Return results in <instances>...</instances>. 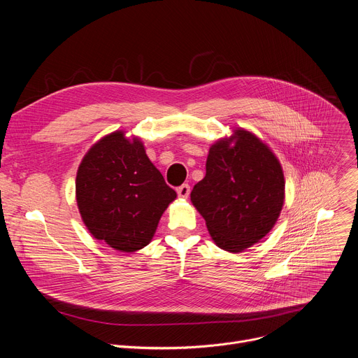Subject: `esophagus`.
Instances as JSON below:
<instances>
[{
  "mask_svg": "<svg viewBox=\"0 0 358 358\" xmlns=\"http://www.w3.org/2000/svg\"><path fill=\"white\" fill-rule=\"evenodd\" d=\"M177 194H178L180 198H184V199L188 198V195H189V185L188 184H182L181 187H178Z\"/></svg>",
  "mask_w": 358,
  "mask_h": 358,
  "instance_id": "obj_1",
  "label": "esophagus"
}]
</instances>
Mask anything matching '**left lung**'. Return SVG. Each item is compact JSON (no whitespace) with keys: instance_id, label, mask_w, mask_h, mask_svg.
Listing matches in <instances>:
<instances>
[{"instance_id":"1","label":"left lung","mask_w":358,"mask_h":358,"mask_svg":"<svg viewBox=\"0 0 358 358\" xmlns=\"http://www.w3.org/2000/svg\"><path fill=\"white\" fill-rule=\"evenodd\" d=\"M215 245L239 253L264 239L285 203V176L272 148L255 133L232 129L211 144L206 177L191 191Z\"/></svg>"}]
</instances>
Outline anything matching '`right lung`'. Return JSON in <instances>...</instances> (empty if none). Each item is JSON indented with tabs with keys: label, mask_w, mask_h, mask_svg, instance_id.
I'll return each instance as SVG.
<instances>
[{
	"label": "right lung",
	"mask_w": 358,
	"mask_h": 358,
	"mask_svg": "<svg viewBox=\"0 0 358 358\" xmlns=\"http://www.w3.org/2000/svg\"><path fill=\"white\" fill-rule=\"evenodd\" d=\"M76 203L89 234L131 253L147 246L177 192L150 162L140 137L116 130L83 156L75 181Z\"/></svg>",
	"instance_id": "add662e5"
}]
</instances>
